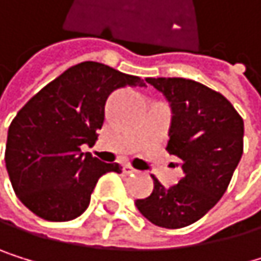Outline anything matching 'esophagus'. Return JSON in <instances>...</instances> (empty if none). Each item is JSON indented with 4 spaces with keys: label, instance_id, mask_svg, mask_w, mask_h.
Segmentation results:
<instances>
[{
    "label": "esophagus",
    "instance_id": "1",
    "mask_svg": "<svg viewBox=\"0 0 261 261\" xmlns=\"http://www.w3.org/2000/svg\"><path fill=\"white\" fill-rule=\"evenodd\" d=\"M123 172H125L126 175H132V174H136L138 170H136V169H133L132 166H128V164H126V166H123Z\"/></svg>",
    "mask_w": 261,
    "mask_h": 261
}]
</instances>
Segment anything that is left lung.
<instances>
[{
    "label": "left lung",
    "instance_id": "obj_1",
    "mask_svg": "<svg viewBox=\"0 0 261 261\" xmlns=\"http://www.w3.org/2000/svg\"><path fill=\"white\" fill-rule=\"evenodd\" d=\"M172 108L167 152L180 160L183 177L164 188L153 175V193L136 206L150 222L181 228L199 221L227 191L243 155L244 122L222 94L185 78H147Z\"/></svg>",
    "mask_w": 261,
    "mask_h": 261
}]
</instances>
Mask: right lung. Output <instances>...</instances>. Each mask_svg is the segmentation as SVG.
I'll list each match as a JSON object with an SVG mask.
<instances>
[{"mask_svg": "<svg viewBox=\"0 0 261 261\" xmlns=\"http://www.w3.org/2000/svg\"><path fill=\"white\" fill-rule=\"evenodd\" d=\"M144 87L139 76L100 62L67 68L29 100L7 132L6 169L21 203L36 216L64 222L83 215L98 178L122 172L119 163H103L81 145H94L113 91Z\"/></svg>", "mask_w": 261, "mask_h": 261, "instance_id": "obj_1", "label": "right lung"}]
</instances>
